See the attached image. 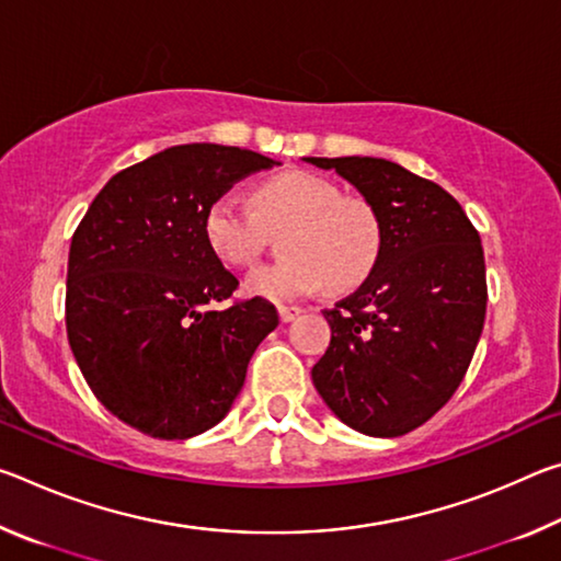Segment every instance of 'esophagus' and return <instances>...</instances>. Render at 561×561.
<instances>
[{
    "label": "esophagus",
    "mask_w": 561,
    "mask_h": 561,
    "mask_svg": "<svg viewBox=\"0 0 561 561\" xmlns=\"http://www.w3.org/2000/svg\"><path fill=\"white\" fill-rule=\"evenodd\" d=\"M301 307H279V319L284 321V324H289V321H294L297 317H301Z\"/></svg>",
    "instance_id": "esophagus-1"
}]
</instances>
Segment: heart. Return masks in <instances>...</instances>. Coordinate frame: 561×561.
<instances>
[{
    "label": "heart",
    "mask_w": 561,
    "mask_h": 561,
    "mask_svg": "<svg viewBox=\"0 0 561 561\" xmlns=\"http://www.w3.org/2000/svg\"><path fill=\"white\" fill-rule=\"evenodd\" d=\"M254 213L240 197L220 195L207 205L203 234L213 254L230 267H250L267 244V232L287 230L282 262L254 270L247 294L289 301L327 287L356 289L376 267L383 244L381 217L371 203L344 197L339 185L309 170H284L252 190Z\"/></svg>",
    "instance_id": "1"
}]
</instances>
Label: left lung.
<instances>
[{"mask_svg":"<svg viewBox=\"0 0 561 561\" xmlns=\"http://www.w3.org/2000/svg\"><path fill=\"white\" fill-rule=\"evenodd\" d=\"M336 170L381 217L383 244L358 291L324 311L311 381L341 423L398 438L450 401L468 371L488 284L480 234L450 193L383 158H304Z\"/></svg>","mask_w":561,"mask_h":561,"instance_id":"obj_1","label":"left lung"}]
</instances>
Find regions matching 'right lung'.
Wrapping results in <instances>:
<instances>
[{"label": "right lung", "mask_w": 561, "mask_h": 561, "mask_svg": "<svg viewBox=\"0 0 561 561\" xmlns=\"http://www.w3.org/2000/svg\"><path fill=\"white\" fill-rule=\"evenodd\" d=\"M272 165L247 148H165L113 175L76 227L69 344L93 396L130 428L163 440L210 431L277 329V309L262 297L215 309L240 282L203 234L207 205Z\"/></svg>", "instance_id": "right-lung-1"}]
</instances>
